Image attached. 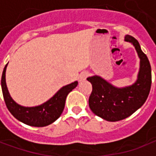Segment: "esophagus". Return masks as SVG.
Instances as JSON below:
<instances>
[{
	"mask_svg": "<svg viewBox=\"0 0 156 156\" xmlns=\"http://www.w3.org/2000/svg\"><path fill=\"white\" fill-rule=\"evenodd\" d=\"M88 76V72H83V73H80V75H79V77H78V79H79V82H82L83 81V80H85L86 79V78Z\"/></svg>",
	"mask_w": 156,
	"mask_h": 156,
	"instance_id": "obj_1",
	"label": "esophagus"
}]
</instances>
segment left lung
<instances>
[{"label": "left lung", "instance_id": "1", "mask_svg": "<svg viewBox=\"0 0 156 156\" xmlns=\"http://www.w3.org/2000/svg\"><path fill=\"white\" fill-rule=\"evenodd\" d=\"M124 41L130 42L140 58L137 80L129 86L117 88L100 76L88 77L93 86L88 105L92 112L107 121L122 120L133 115L146 101L151 86V67L139 41L129 35Z\"/></svg>", "mask_w": 156, "mask_h": 156}]
</instances>
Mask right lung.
I'll list each match as a JSON object with an SVG mask.
<instances>
[{"mask_svg": "<svg viewBox=\"0 0 156 156\" xmlns=\"http://www.w3.org/2000/svg\"><path fill=\"white\" fill-rule=\"evenodd\" d=\"M8 64V63H7ZM5 65L2 76V88L5 105L14 117L24 124L34 127H44L52 124L63 111L68 94L77 87L78 81L63 86L50 99L35 107H24L16 104L9 94L5 83Z\"/></svg>", "mask_w": 156, "mask_h": 156, "instance_id": "right-lung-1", "label": "right lung"}]
</instances>
